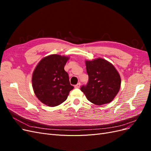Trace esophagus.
<instances>
[{"instance_id": "obj_1", "label": "esophagus", "mask_w": 151, "mask_h": 151, "mask_svg": "<svg viewBox=\"0 0 151 151\" xmlns=\"http://www.w3.org/2000/svg\"><path fill=\"white\" fill-rule=\"evenodd\" d=\"M81 86V83H78L76 85H75V88H79Z\"/></svg>"}]
</instances>
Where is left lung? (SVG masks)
Segmentation results:
<instances>
[{
    "label": "left lung",
    "instance_id": "1",
    "mask_svg": "<svg viewBox=\"0 0 151 151\" xmlns=\"http://www.w3.org/2000/svg\"><path fill=\"white\" fill-rule=\"evenodd\" d=\"M88 83L81 90L89 101L96 105L109 103L116 96L120 88L121 79L111 63L103 58L86 61Z\"/></svg>",
    "mask_w": 151,
    "mask_h": 151
}]
</instances>
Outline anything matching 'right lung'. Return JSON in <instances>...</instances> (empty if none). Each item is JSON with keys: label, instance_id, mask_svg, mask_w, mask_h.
<instances>
[{"label": "right lung", "instance_id": "1", "mask_svg": "<svg viewBox=\"0 0 151 151\" xmlns=\"http://www.w3.org/2000/svg\"><path fill=\"white\" fill-rule=\"evenodd\" d=\"M68 58L59 55L45 57L36 66L32 77L34 92L40 101L48 106L64 102L74 86L64 70Z\"/></svg>", "mask_w": 151, "mask_h": 151}]
</instances>
